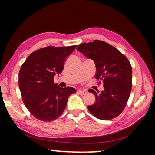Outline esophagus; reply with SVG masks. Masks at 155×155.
<instances>
[{"label":"esophagus","instance_id":"obj_1","mask_svg":"<svg viewBox=\"0 0 155 155\" xmlns=\"http://www.w3.org/2000/svg\"><path fill=\"white\" fill-rule=\"evenodd\" d=\"M78 92L80 94H81V95H84V94H87V91L86 90H78Z\"/></svg>","mask_w":155,"mask_h":155}]
</instances>
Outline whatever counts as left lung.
<instances>
[{
    "label": "left lung",
    "instance_id": "8db88e82",
    "mask_svg": "<svg viewBox=\"0 0 155 155\" xmlns=\"http://www.w3.org/2000/svg\"><path fill=\"white\" fill-rule=\"evenodd\" d=\"M77 50L94 61L95 78L104 84L101 92L88 90L95 96V102L88 106V110L100 120L117 117L124 111L132 88V67L128 59L116 48L99 40L80 44Z\"/></svg>",
    "mask_w": 155,
    "mask_h": 155
}]
</instances>
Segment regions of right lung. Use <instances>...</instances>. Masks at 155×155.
Segmentation results:
<instances>
[{
	"label": "right lung",
	"mask_w": 155,
	"mask_h": 155,
	"mask_svg": "<svg viewBox=\"0 0 155 155\" xmlns=\"http://www.w3.org/2000/svg\"><path fill=\"white\" fill-rule=\"evenodd\" d=\"M77 46L48 47L27 57L19 72L18 82L25 107L38 120L53 121L64 111L68 97L76 90L60 87L54 82L61 73L67 57Z\"/></svg>",
	"instance_id": "1"
}]
</instances>
